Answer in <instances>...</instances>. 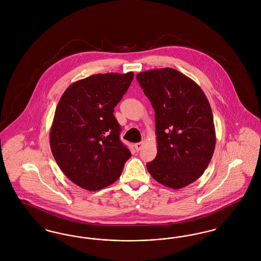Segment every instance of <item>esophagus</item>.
<instances>
[{
	"label": "esophagus",
	"mask_w": 261,
	"mask_h": 261,
	"mask_svg": "<svg viewBox=\"0 0 261 261\" xmlns=\"http://www.w3.org/2000/svg\"><path fill=\"white\" fill-rule=\"evenodd\" d=\"M143 146H144V142H141V143H137V144H135V149H136V150H141L142 149V148H143Z\"/></svg>",
	"instance_id": "obj_1"
}]
</instances>
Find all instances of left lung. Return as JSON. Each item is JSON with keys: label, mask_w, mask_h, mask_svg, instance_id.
I'll return each instance as SVG.
<instances>
[{"label": "left lung", "mask_w": 261, "mask_h": 261, "mask_svg": "<svg viewBox=\"0 0 261 261\" xmlns=\"http://www.w3.org/2000/svg\"><path fill=\"white\" fill-rule=\"evenodd\" d=\"M136 77L155 118L158 154L147 169L164 186H188L204 172L215 149L208 99L195 81L173 68L148 70Z\"/></svg>", "instance_id": "1"}]
</instances>
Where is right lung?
<instances>
[{"instance_id": "obj_1", "label": "right lung", "mask_w": 261, "mask_h": 261, "mask_svg": "<svg viewBox=\"0 0 261 261\" xmlns=\"http://www.w3.org/2000/svg\"><path fill=\"white\" fill-rule=\"evenodd\" d=\"M133 77V72L91 75L62 94L50 128V149L62 172L77 186L89 191L110 186L130 159L113 112Z\"/></svg>"}]
</instances>
